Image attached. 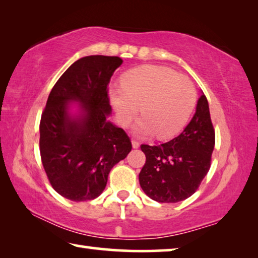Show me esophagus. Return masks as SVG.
Returning <instances> with one entry per match:
<instances>
[{"label":"esophagus","mask_w":258,"mask_h":258,"mask_svg":"<svg viewBox=\"0 0 258 258\" xmlns=\"http://www.w3.org/2000/svg\"><path fill=\"white\" fill-rule=\"evenodd\" d=\"M132 147L134 148V149H138V148L140 147V143L137 141V140H132Z\"/></svg>","instance_id":"esophagus-1"}]
</instances>
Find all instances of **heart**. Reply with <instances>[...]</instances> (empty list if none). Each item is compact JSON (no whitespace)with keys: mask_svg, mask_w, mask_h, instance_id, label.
<instances>
[{"mask_svg":"<svg viewBox=\"0 0 258 258\" xmlns=\"http://www.w3.org/2000/svg\"><path fill=\"white\" fill-rule=\"evenodd\" d=\"M110 99L121 125H128L141 104L143 119L137 132L160 139L176 135L184 127L196 106V90L189 78L172 69L147 64L121 77V86L110 89Z\"/></svg>","mask_w":258,"mask_h":258,"instance_id":"1","label":"heart"}]
</instances>
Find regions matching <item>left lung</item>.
I'll return each mask as SVG.
<instances>
[{
	"label": "left lung",
	"instance_id": "1",
	"mask_svg": "<svg viewBox=\"0 0 258 258\" xmlns=\"http://www.w3.org/2000/svg\"><path fill=\"white\" fill-rule=\"evenodd\" d=\"M214 146L215 131L202 93L196 113L178 137L159 146H141L146 155L139 174L142 190L158 203L174 204L191 197L211 168Z\"/></svg>",
	"mask_w": 258,
	"mask_h": 258
}]
</instances>
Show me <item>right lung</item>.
I'll return each mask as SVG.
<instances>
[{"label": "right lung", "mask_w": 258, "mask_h": 258, "mask_svg": "<svg viewBox=\"0 0 258 258\" xmlns=\"http://www.w3.org/2000/svg\"><path fill=\"white\" fill-rule=\"evenodd\" d=\"M123 63L119 56L89 55L74 62L55 83L40 123L43 167L53 189L73 202L99 197L110 169L126 158L132 143L108 120L107 86ZM71 102L80 103L78 115Z\"/></svg>", "instance_id": "add662e5"}]
</instances>
